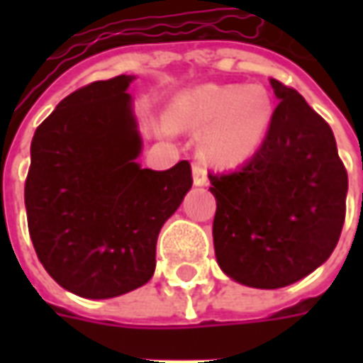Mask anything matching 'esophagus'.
<instances>
[{
  "instance_id": "esophagus-1",
  "label": "esophagus",
  "mask_w": 363,
  "mask_h": 363,
  "mask_svg": "<svg viewBox=\"0 0 363 363\" xmlns=\"http://www.w3.org/2000/svg\"><path fill=\"white\" fill-rule=\"evenodd\" d=\"M192 177H194V184L196 186H204L206 182H208V173H206V167L204 163H192Z\"/></svg>"
}]
</instances>
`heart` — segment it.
I'll return each mask as SVG.
<instances>
[{
    "label": "heart",
    "instance_id": "b5f03b06",
    "mask_svg": "<svg viewBox=\"0 0 363 363\" xmlns=\"http://www.w3.org/2000/svg\"><path fill=\"white\" fill-rule=\"evenodd\" d=\"M272 118V103L262 87L202 85L177 99L174 124L202 128L204 150L218 165H239L264 140Z\"/></svg>",
    "mask_w": 363,
    "mask_h": 363
}]
</instances>
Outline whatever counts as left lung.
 <instances>
[{
    "instance_id": "8db88e82",
    "label": "left lung",
    "mask_w": 363,
    "mask_h": 363,
    "mask_svg": "<svg viewBox=\"0 0 363 363\" xmlns=\"http://www.w3.org/2000/svg\"><path fill=\"white\" fill-rule=\"evenodd\" d=\"M270 85L280 103L259 150L237 171L208 174L218 264L260 289L289 286L330 257L348 192L330 126L296 89Z\"/></svg>"
}]
</instances>
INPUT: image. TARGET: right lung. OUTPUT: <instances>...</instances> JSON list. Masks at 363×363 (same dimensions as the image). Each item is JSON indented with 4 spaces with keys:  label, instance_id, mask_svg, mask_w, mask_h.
I'll list each match as a JSON object with an SVG mask.
<instances>
[{
    "label": "right lung",
    "instance_id": "1",
    "mask_svg": "<svg viewBox=\"0 0 363 363\" xmlns=\"http://www.w3.org/2000/svg\"><path fill=\"white\" fill-rule=\"evenodd\" d=\"M132 75L67 95L36 128L25 182L28 233L46 272L67 291L108 299L155 272L159 231L192 186L189 161L142 169Z\"/></svg>",
    "mask_w": 363,
    "mask_h": 363
}]
</instances>
